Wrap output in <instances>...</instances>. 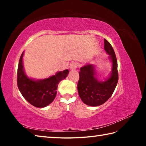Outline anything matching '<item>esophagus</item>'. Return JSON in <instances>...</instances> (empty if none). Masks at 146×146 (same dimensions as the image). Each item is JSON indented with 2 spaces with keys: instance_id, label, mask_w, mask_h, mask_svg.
I'll return each instance as SVG.
<instances>
[{
  "instance_id": "34e87169",
  "label": "esophagus",
  "mask_w": 146,
  "mask_h": 146,
  "mask_svg": "<svg viewBox=\"0 0 146 146\" xmlns=\"http://www.w3.org/2000/svg\"><path fill=\"white\" fill-rule=\"evenodd\" d=\"M78 63H76V62H73L72 64H71V65L70 66V70H75V69L78 67Z\"/></svg>"
}]
</instances>
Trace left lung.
<instances>
[{"instance_id": "left-lung-1", "label": "left lung", "mask_w": 146, "mask_h": 146, "mask_svg": "<svg viewBox=\"0 0 146 146\" xmlns=\"http://www.w3.org/2000/svg\"><path fill=\"white\" fill-rule=\"evenodd\" d=\"M104 49L111 62V71L104 81L98 80L95 65L88 63L80 69L77 85L78 95L82 102L90 106H98L105 103L114 92L118 80L117 60L110 42L104 39Z\"/></svg>"}]
</instances>
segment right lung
<instances>
[{
	"label": "right lung",
	"instance_id": "add662e5",
	"mask_svg": "<svg viewBox=\"0 0 146 146\" xmlns=\"http://www.w3.org/2000/svg\"><path fill=\"white\" fill-rule=\"evenodd\" d=\"M24 51L20 58L17 71V85L23 97L35 107L42 108L53 102L56 95L58 83L65 79L70 71L65 70L43 79H34L26 75L23 65Z\"/></svg>",
	"mask_w": 146,
	"mask_h": 146
}]
</instances>
